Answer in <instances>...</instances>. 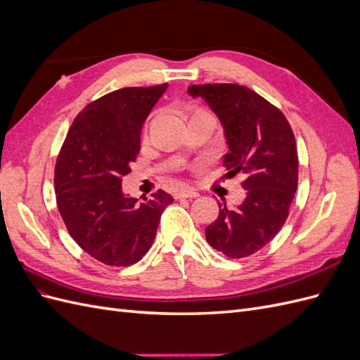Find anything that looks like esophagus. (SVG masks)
Here are the masks:
<instances>
[{
    "mask_svg": "<svg viewBox=\"0 0 360 360\" xmlns=\"http://www.w3.org/2000/svg\"><path fill=\"white\" fill-rule=\"evenodd\" d=\"M174 197H176L177 200H180V198H197V197H200V193L197 191H193V189L184 188V189H180V191L174 193Z\"/></svg>",
    "mask_w": 360,
    "mask_h": 360,
    "instance_id": "1",
    "label": "esophagus"
}]
</instances>
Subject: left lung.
Wrapping results in <instances>:
<instances>
[{
	"label": "left lung",
	"instance_id": "8db88e82",
	"mask_svg": "<svg viewBox=\"0 0 360 360\" xmlns=\"http://www.w3.org/2000/svg\"><path fill=\"white\" fill-rule=\"evenodd\" d=\"M219 117L230 151L224 167L242 174L246 198L237 209L219 204L205 238L225 257L238 259L264 248L284 226L297 189L299 159L292 129L279 108L238 84L191 85Z\"/></svg>",
	"mask_w": 360,
	"mask_h": 360
}]
</instances>
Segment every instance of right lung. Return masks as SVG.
<instances>
[{"mask_svg":"<svg viewBox=\"0 0 360 360\" xmlns=\"http://www.w3.org/2000/svg\"><path fill=\"white\" fill-rule=\"evenodd\" d=\"M168 84L126 86L76 115L56 162L57 207L73 240L106 266L127 267L153 245L160 216L174 198L126 197L122 180L139 153L143 123Z\"/></svg>","mask_w":360,"mask_h":360,"instance_id":"obj_1","label":"right lung"}]
</instances>
